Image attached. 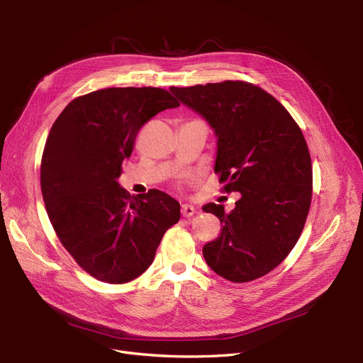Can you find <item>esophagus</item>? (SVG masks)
<instances>
[{
    "mask_svg": "<svg viewBox=\"0 0 363 363\" xmlns=\"http://www.w3.org/2000/svg\"><path fill=\"white\" fill-rule=\"evenodd\" d=\"M181 213L184 218H189L196 213V207L193 204H182L181 206Z\"/></svg>",
    "mask_w": 363,
    "mask_h": 363,
    "instance_id": "esophagus-1",
    "label": "esophagus"
}]
</instances>
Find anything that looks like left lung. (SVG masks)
<instances>
[{
  "mask_svg": "<svg viewBox=\"0 0 363 363\" xmlns=\"http://www.w3.org/2000/svg\"><path fill=\"white\" fill-rule=\"evenodd\" d=\"M211 125L218 138L215 172L235 208L208 203L222 223L203 256L218 275L249 282L275 269L296 245L312 201V162L301 129L262 88L241 81L170 88Z\"/></svg>",
  "mask_w": 363,
  "mask_h": 363,
  "instance_id": "1",
  "label": "left lung"
}]
</instances>
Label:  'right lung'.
Masks as SVG:
<instances>
[{
    "instance_id": "add662e5",
    "label": "right lung",
    "mask_w": 363,
    "mask_h": 363,
    "mask_svg": "<svg viewBox=\"0 0 363 363\" xmlns=\"http://www.w3.org/2000/svg\"><path fill=\"white\" fill-rule=\"evenodd\" d=\"M162 88H106L70 101L51 126L41 191L54 231L91 277L125 284L155 260L179 220V203L159 189L130 196L118 182L141 126L178 107Z\"/></svg>"
}]
</instances>
